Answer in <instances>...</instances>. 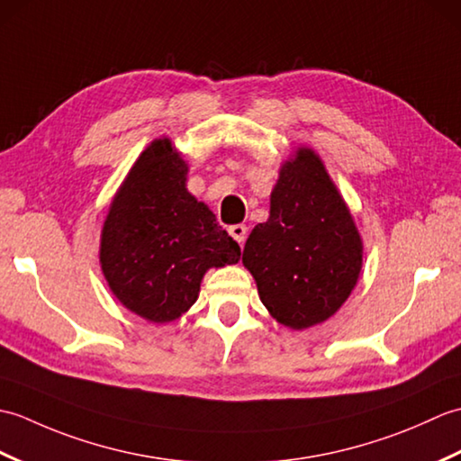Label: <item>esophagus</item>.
I'll list each match as a JSON object with an SVG mask.
<instances>
[{"label": "esophagus", "mask_w": 461, "mask_h": 461, "mask_svg": "<svg viewBox=\"0 0 461 461\" xmlns=\"http://www.w3.org/2000/svg\"><path fill=\"white\" fill-rule=\"evenodd\" d=\"M246 233H248V228L243 223H238V225H231L230 228V236L236 240L240 246H243V241H246Z\"/></svg>", "instance_id": "34e87169"}]
</instances>
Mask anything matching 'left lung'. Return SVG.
<instances>
[{"label":"left lung","instance_id":"obj_1","mask_svg":"<svg viewBox=\"0 0 461 461\" xmlns=\"http://www.w3.org/2000/svg\"><path fill=\"white\" fill-rule=\"evenodd\" d=\"M241 261L271 317L295 330L335 315L355 289L360 233L312 149H297L281 166L269 218L249 233Z\"/></svg>","mask_w":461,"mask_h":461}]
</instances>
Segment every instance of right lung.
Segmentation results:
<instances>
[{"label": "right lung", "mask_w": 461, "mask_h": 461, "mask_svg": "<svg viewBox=\"0 0 461 461\" xmlns=\"http://www.w3.org/2000/svg\"><path fill=\"white\" fill-rule=\"evenodd\" d=\"M188 164L170 139L149 144L116 192L101 233L113 295L150 322L188 311L210 267L240 261V246L185 188Z\"/></svg>", "instance_id": "add662e5"}]
</instances>
